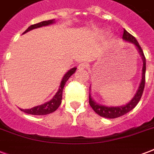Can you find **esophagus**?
<instances>
[{
	"instance_id": "1",
	"label": "esophagus",
	"mask_w": 154,
	"mask_h": 154,
	"mask_svg": "<svg viewBox=\"0 0 154 154\" xmlns=\"http://www.w3.org/2000/svg\"><path fill=\"white\" fill-rule=\"evenodd\" d=\"M89 68V65L87 64V63H82V64H80L79 66H78V69L80 70H85Z\"/></svg>"
}]
</instances>
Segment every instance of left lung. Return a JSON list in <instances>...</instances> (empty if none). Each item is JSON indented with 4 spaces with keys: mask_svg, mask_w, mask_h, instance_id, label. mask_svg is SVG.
<instances>
[{
    "mask_svg": "<svg viewBox=\"0 0 154 154\" xmlns=\"http://www.w3.org/2000/svg\"><path fill=\"white\" fill-rule=\"evenodd\" d=\"M122 39L125 42H130L133 45H135L137 49L138 50L140 55H141L142 60H143V67H142V77H141V82L140 83L139 88L137 91L135 96L133 97L131 101L126 105H122V106H105V105L97 104L96 101H94L91 97V95L89 94V105L92 107V109L94 110V112L100 115L101 117H105V118H117L121 116L126 114L127 112L131 111L134 108H135L139 101L141 100L142 94H143L144 88H145V83H146V57L144 55L143 50L141 49L140 45L136 40V38L132 36L129 32H128L125 29H124L123 32V37Z\"/></svg>",
    "mask_w": 154,
    "mask_h": 154,
    "instance_id": "obj_1",
    "label": "left lung"
}]
</instances>
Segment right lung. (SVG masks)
<instances>
[{
    "mask_svg": "<svg viewBox=\"0 0 154 154\" xmlns=\"http://www.w3.org/2000/svg\"><path fill=\"white\" fill-rule=\"evenodd\" d=\"M54 22H55V21H54V19H53V20H45V21H42V22L35 24V25H30L29 27L27 29L23 32V34L25 33V32H29L30 30L37 29V28L43 27V26H47V25H52V24H53ZM76 69H77V68L76 67L72 68V69H69L66 73H65V76L63 77L62 80H61V82H60V87H59V89H58V91L57 92V94L54 95V97H53L50 101H49L48 102H45V104H43V105H37V106H35V107L31 108V109H20L21 110V111H23V112H25V113L32 115H46L54 112L55 110L57 109V108L59 107L60 104H61L63 89H64L65 83L67 82L69 78L74 73Z\"/></svg>",
    "mask_w": 154,
    "mask_h": 154,
    "instance_id": "1",
    "label": "right lung"
}]
</instances>
